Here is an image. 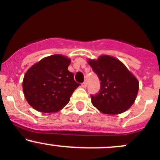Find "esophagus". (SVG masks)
Returning <instances> with one entry per match:
<instances>
[{
  "mask_svg": "<svg viewBox=\"0 0 160 160\" xmlns=\"http://www.w3.org/2000/svg\"><path fill=\"white\" fill-rule=\"evenodd\" d=\"M82 87L83 88H85L87 87V82H83V83L82 84Z\"/></svg>",
  "mask_w": 160,
  "mask_h": 160,
  "instance_id": "obj_1",
  "label": "esophagus"
}]
</instances>
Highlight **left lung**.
Returning a JSON list of instances; mask_svg holds the SVG:
<instances>
[{"label":"left lung","mask_w":160,"mask_h":160,"mask_svg":"<svg viewBox=\"0 0 160 160\" xmlns=\"http://www.w3.org/2000/svg\"><path fill=\"white\" fill-rule=\"evenodd\" d=\"M88 63L101 81L98 94L91 96L92 105L103 114L118 115L127 111L139 92L136 76L121 61L111 55L89 58Z\"/></svg>","instance_id":"left-lung-1"}]
</instances>
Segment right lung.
Returning a JSON list of instances; mask_svg holds the SVG:
<instances>
[{"instance_id":"right-lung-1","label":"right lung","mask_w":160,"mask_h":160,"mask_svg":"<svg viewBox=\"0 0 160 160\" xmlns=\"http://www.w3.org/2000/svg\"><path fill=\"white\" fill-rule=\"evenodd\" d=\"M71 59L62 55L44 58L26 72L23 92L28 104L44 113L57 112L70 101L80 84L68 71Z\"/></svg>"}]
</instances>
